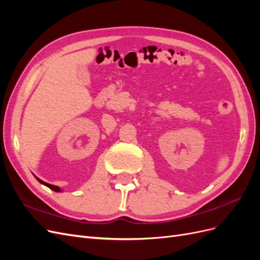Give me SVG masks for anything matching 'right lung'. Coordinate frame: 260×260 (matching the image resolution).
<instances>
[{"mask_svg": "<svg viewBox=\"0 0 260 260\" xmlns=\"http://www.w3.org/2000/svg\"><path fill=\"white\" fill-rule=\"evenodd\" d=\"M38 180H39V182L42 183V184H44V185H46V186H49L50 188H52L53 191H56V192H59V191H60L58 186H55V185H52V184L46 183V182H44V181H42V180H40V179H38Z\"/></svg>", "mask_w": 260, "mask_h": 260, "instance_id": "obj_1", "label": "right lung"}]
</instances>
